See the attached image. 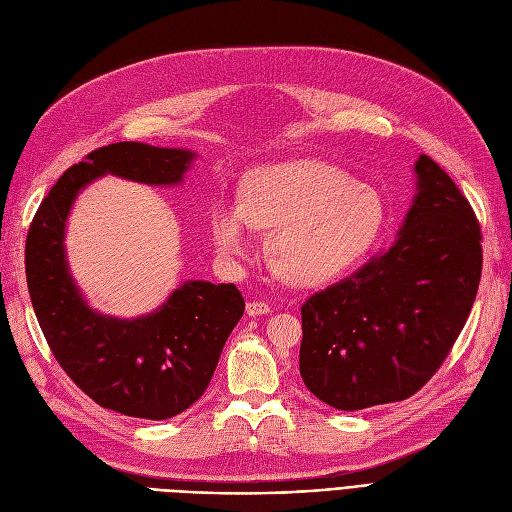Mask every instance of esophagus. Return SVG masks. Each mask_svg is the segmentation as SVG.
I'll return each mask as SVG.
<instances>
[{"label":"esophagus","instance_id":"1","mask_svg":"<svg viewBox=\"0 0 512 512\" xmlns=\"http://www.w3.org/2000/svg\"><path fill=\"white\" fill-rule=\"evenodd\" d=\"M271 311L269 303H262V301H250L248 305H245V313L252 315V317H258V315H267Z\"/></svg>","mask_w":512,"mask_h":512}]
</instances>
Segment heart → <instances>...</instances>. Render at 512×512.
I'll list each match as a JSON object with an SVG mask.
<instances>
[{"instance_id": "heart-1", "label": "heart", "mask_w": 512, "mask_h": 512, "mask_svg": "<svg viewBox=\"0 0 512 512\" xmlns=\"http://www.w3.org/2000/svg\"><path fill=\"white\" fill-rule=\"evenodd\" d=\"M385 220L375 188L320 161L269 163L243 178L241 199L211 207V233L224 258L250 256L256 231H271L267 258L296 286L339 279L373 248Z\"/></svg>"}]
</instances>
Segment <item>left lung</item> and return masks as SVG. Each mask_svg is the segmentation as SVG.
I'll return each mask as SVG.
<instances>
[{"instance_id": "8db88e82", "label": "left lung", "mask_w": 512, "mask_h": 512, "mask_svg": "<svg viewBox=\"0 0 512 512\" xmlns=\"http://www.w3.org/2000/svg\"><path fill=\"white\" fill-rule=\"evenodd\" d=\"M390 250L303 305L301 377L339 411L398 402L424 387L460 337L477 298V216L430 156Z\"/></svg>"}]
</instances>
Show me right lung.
<instances>
[{
    "instance_id": "1",
    "label": "right lung",
    "mask_w": 512,
    "mask_h": 512,
    "mask_svg": "<svg viewBox=\"0 0 512 512\" xmlns=\"http://www.w3.org/2000/svg\"><path fill=\"white\" fill-rule=\"evenodd\" d=\"M195 152L118 142L69 167L35 211L25 245L31 305L61 368L99 407L169 419L195 404L245 303L235 284L186 281L154 313L120 320L86 305L65 258V224L78 192L105 173L175 186Z\"/></svg>"
}]
</instances>
